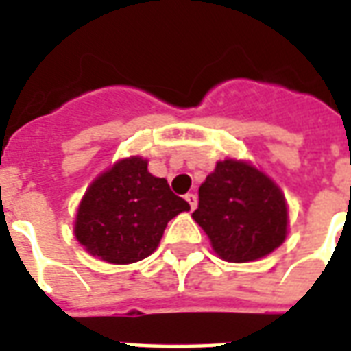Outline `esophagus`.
<instances>
[{"label":"esophagus","mask_w":351,"mask_h":351,"mask_svg":"<svg viewBox=\"0 0 351 351\" xmlns=\"http://www.w3.org/2000/svg\"><path fill=\"white\" fill-rule=\"evenodd\" d=\"M186 201H188V205H190L191 210H195V206H197V195H195V193H188V195H186Z\"/></svg>","instance_id":"obj_1"}]
</instances>
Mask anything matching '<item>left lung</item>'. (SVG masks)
Listing matches in <instances>:
<instances>
[{"label":"left lung","mask_w":351,"mask_h":351,"mask_svg":"<svg viewBox=\"0 0 351 351\" xmlns=\"http://www.w3.org/2000/svg\"><path fill=\"white\" fill-rule=\"evenodd\" d=\"M191 218L210 239L216 256L248 263L269 256L287 237V203L278 184L243 160L218 161L199 188Z\"/></svg>","instance_id":"8db88e82"}]
</instances>
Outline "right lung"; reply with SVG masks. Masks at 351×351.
Returning a JSON list of instances; mask_svg holds the SVG:
<instances>
[{"label": "right lung", "mask_w": 351, "mask_h": 351, "mask_svg": "<svg viewBox=\"0 0 351 351\" xmlns=\"http://www.w3.org/2000/svg\"><path fill=\"white\" fill-rule=\"evenodd\" d=\"M186 210L190 205L167 180L150 175L145 158L131 156L88 186L77 208L75 237L107 263H135L158 248L169 221Z\"/></svg>", "instance_id": "right-lung-1"}]
</instances>
